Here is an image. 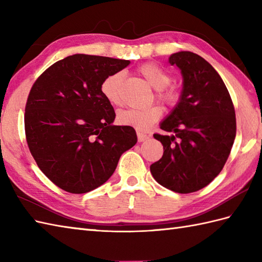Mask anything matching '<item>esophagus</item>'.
Here are the masks:
<instances>
[{"mask_svg": "<svg viewBox=\"0 0 262 262\" xmlns=\"http://www.w3.org/2000/svg\"><path fill=\"white\" fill-rule=\"evenodd\" d=\"M148 137H149V135H147V134H144V133H142V132H140V130H137V138H138V142H144V141H146Z\"/></svg>", "mask_w": 262, "mask_h": 262, "instance_id": "obj_1", "label": "esophagus"}]
</instances>
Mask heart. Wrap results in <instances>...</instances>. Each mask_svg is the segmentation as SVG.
<instances>
[{
    "label": "heart",
    "instance_id": "1",
    "mask_svg": "<svg viewBox=\"0 0 262 262\" xmlns=\"http://www.w3.org/2000/svg\"><path fill=\"white\" fill-rule=\"evenodd\" d=\"M142 75L145 77L148 84L154 90L158 91V98L162 100L166 104H174L179 99V93L176 89L169 88L168 85L172 81L171 75L160 65L154 63H148L143 65L140 69ZM124 74L122 72H116L101 83L102 96L107 101L114 105H118L121 103V82ZM163 115V110L159 105H153L147 109H127L122 110L118 114L119 124L126 126H134L137 129L145 130L151 127L154 122H157Z\"/></svg>",
    "mask_w": 262,
    "mask_h": 262
}]
</instances>
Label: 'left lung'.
<instances>
[{
    "mask_svg": "<svg viewBox=\"0 0 262 262\" xmlns=\"http://www.w3.org/2000/svg\"><path fill=\"white\" fill-rule=\"evenodd\" d=\"M169 63L181 71L179 101L154 134L163 155L149 166L161 186L179 193L197 191L220 174L236 134L235 110L223 80L207 60L191 52H178Z\"/></svg>",
    "mask_w": 262,
    "mask_h": 262,
    "instance_id": "1",
    "label": "left lung"
}]
</instances>
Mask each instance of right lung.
Segmentation results:
<instances>
[{"label": "right lung", "mask_w": 262, "mask_h": 262, "mask_svg": "<svg viewBox=\"0 0 262 262\" xmlns=\"http://www.w3.org/2000/svg\"><path fill=\"white\" fill-rule=\"evenodd\" d=\"M129 60L75 54L53 64L26 104L27 143L39 169L63 190L85 193L107 181L121 154L137 142L130 126H115L101 83Z\"/></svg>", "instance_id": "obj_1"}]
</instances>
